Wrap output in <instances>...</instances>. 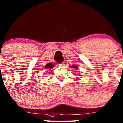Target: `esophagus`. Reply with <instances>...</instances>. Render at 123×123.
<instances>
[{
	"label": "esophagus",
	"instance_id": "esophagus-1",
	"mask_svg": "<svg viewBox=\"0 0 123 123\" xmlns=\"http://www.w3.org/2000/svg\"><path fill=\"white\" fill-rule=\"evenodd\" d=\"M64 66H65V63H61L60 64H59V66H60V67H64Z\"/></svg>",
	"mask_w": 123,
	"mask_h": 123
}]
</instances>
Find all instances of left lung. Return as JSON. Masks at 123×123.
<instances>
[{
	"mask_svg": "<svg viewBox=\"0 0 123 123\" xmlns=\"http://www.w3.org/2000/svg\"><path fill=\"white\" fill-rule=\"evenodd\" d=\"M71 67L73 68L74 69H77V66H75V65H73L72 66H71Z\"/></svg>",
	"mask_w": 123,
	"mask_h": 123,
	"instance_id": "8db88e82",
	"label": "left lung"
}]
</instances>
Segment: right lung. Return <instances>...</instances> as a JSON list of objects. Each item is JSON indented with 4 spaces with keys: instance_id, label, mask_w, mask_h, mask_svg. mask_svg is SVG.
<instances>
[{
    "instance_id": "add662e5",
    "label": "right lung",
    "mask_w": 123,
    "mask_h": 123,
    "mask_svg": "<svg viewBox=\"0 0 123 123\" xmlns=\"http://www.w3.org/2000/svg\"><path fill=\"white\" fill-rule=\"evenodd\" d=\"M54 66H55L54 64H53L52 63H48V64H46V65L45 66V69H51V68H53Z\"/></svg>"
}]
</instances>
